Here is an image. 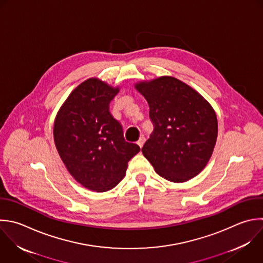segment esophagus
<instances>
[{"label": "esophagus", "mask_w": 263, "mask_h": 263, "mask_svg": "<svg viewBox=\"0 0 263 263\" xmlns=\"http://www.w3.org/2000/svg\"><path fill=\"white\" fill-rule=\"evenodd\" d=\"M144 143H145V138L144 137H141L139 140H138V142H137V144L142 148L143 147V145H144Z\"/></svg>", "instance_id": "obj_1"}]
</instances>
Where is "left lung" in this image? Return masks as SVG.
I'll return each instance as SVG.
<instances>
[{
	"instance_id": "1",
	"label": "left lung",
	"mask_w": 263,
	"mask_h": 263,
	"mask_svg": "<svg viewBox=\"0 0 263 263\" xmlns=\"http://www.w3.org/2000/svg\"><path fill=\"white\" fill-rule=\"evenodd\" d=\"M149 104L153 133L143 155L162 178L181 183L198 175L216 144L218 123L211 105L174 77L136 85Z\"/></svg>"
}]
</instances>
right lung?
Segmentation results:
<instances>
[{
  "instance_id": "obj_1",
  "label": "right lung",
  "mask_w": 263,
  "mask_h": 263,
  "mask_svg": "<svg viewBox=\"0 0 263 263\" xmlns=\"http://www.w3.org/2000/svg\"><path fill=\"white\" fill-rule=\"evenodd\" d=\"M118 91L97 78L88 79L72 91L54 121L55 146L68 171L98 192L114 188L140 151L124 140L121 123L109 111Z\"/></svg>"
}]
</instances>
